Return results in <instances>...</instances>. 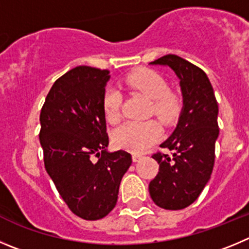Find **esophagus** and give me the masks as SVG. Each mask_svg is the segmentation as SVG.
Returning <instances> with one entry per match:
<instances>
[{"instance_id":"34e87169","label":"esophagus","mask_w":249,"mask_h":249,"mask_svg":"<svg viewBox=\"0 0 249 249\" xmlns=\"http://www.w3.org/2000/svg\"><path fill=\"white\" fill-rule=\"evenodd\" d=\"M132 161L134 162H138V161H140L141 159H142V155H141V153H132Z\"/></svg>"}]
</instances>
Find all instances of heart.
<instances>
[{
    "mask_svg": "<svg viewBox=\"0 0 249 249\" xmlns=\"http://www.w3.org/2000/svg\"><path fill=\"white\" fill-rule=\"evenodd\" d=\"M125 86L151 99L150 114L156 115L162 124H171L177 119L182 109L179 94L168 89L163 76L155 70L139 69L125 78ZM122 94L118 89L108 88L102 99L104 118L110 124H117L122 118ZM161 126L156 120L136 123L127 122L114 130L113 141L120 148L141 152L161 138Z\"/></svg>",
    "mask_w": 249,
    "mask_h": 249,
    "instance_id": "b5f03b06",
    "label": "heart"
}]
</instances>
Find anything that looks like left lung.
<instances>
[{
    "instance_id": "left-lung-1",
    "label": "left lung",
    "mask_w": 249,
    "mask_h": 249,
    "mask_svg": "<svg viewBox=\"0 0 249 249\" xmlns=\"http://www.w3.org/2000/svg\"><path fill=\"white\" fill-rule=\"evenodd\" d=\"M150 64L166 65L176 72L180 80L184 106L176 130L161 143L172 155H152L160 169L148 190L160 208L182 210L198 199L213 173L215 142L219 136V107L213 86L200 67L172 54Z\"/></svg>"
}]
</instances>
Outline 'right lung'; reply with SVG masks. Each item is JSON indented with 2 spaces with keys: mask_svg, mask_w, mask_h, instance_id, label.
<instances>
[{
  "mask_svg": "<svg viewBox=\"0 0 249 249\" xmlns=\"http://www.w3.org/2000/svg\"><path fill=\"white\" fill-rule=\"evenodd\" d=\"M108 70L77 66L57 78L40 111L44 164L60 196L76 216L103 219L117 205L126 151L108 152L102 99Z\"/></svg>",
  "mask_w": 249,
  "mask_h": 249,
  "instance_id": "right-lung-1",
  "label": "right lung"
}]
</instances>
